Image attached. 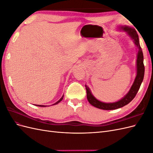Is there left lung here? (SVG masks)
Instances as JSON below:
<instances>
[{"mask_svg": "<svg viewBox=\"0 0 153 153\" xmlns=\"http://www.w3.org/2000/svg\"><path fill=\"white\" fill-rule=\"evenodd\" d=\"M121 28L127 32V33L131 36V38L133 39L134 42L138 48V52L137 53V74L135 78V80L134 81L133 84L131 87L130 90L128 92V93L125 96L123 99L119 100L117 102L115 103H106L101 102V101H98L91 94V92L86 85L85 89L87 92V98L89 101L91 105L95 106L96 108L102 110H115L117 108H121L123 106L128 105L129 102L133 100L135 98L138 90L140 89L142 82L143 79V76H144V71L145 68L143 65V56L142 48L139 43V39H138V35L137 31L134 29H131L129 27H122Z\"/></svg>", "mask_w": 153, "mask_h": 153, "instance_id": "8db88e82", "label": "left lung"}]
</instances>
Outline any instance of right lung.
<instances>
[{
  "mask_svg": "<svg viewBox=\"0 0 153 153\" xmlns=\"http://www.w3.org/2000/svg\"><path fill=\"white\" fill-rule=\"evenodd\" d=\"M63 98H64V95H63V96H62V98H61V99H60V100H59L58 101H57V102H56V103H54L53 105H56V104L59 103L60 102V101H61L62 100ZM38 106H41V107H44V106H45V105H38Z\"/></svg>",
  "mask_w": 153,
  "mask_h": 153,
  "instance_id": "right-lung-1",
  "label": "right lung"
}]
</instances>
